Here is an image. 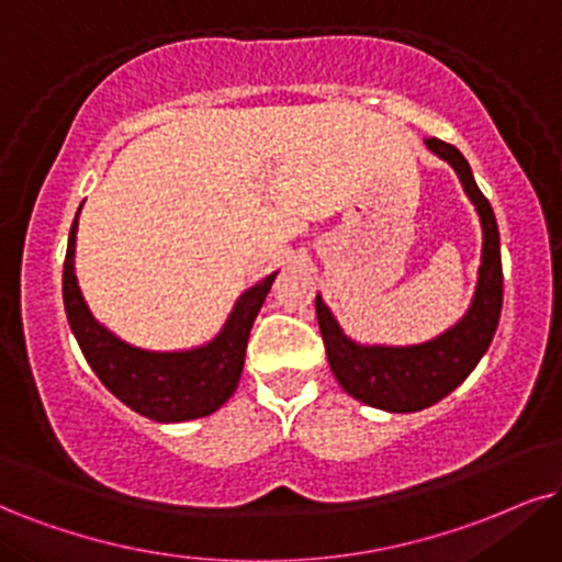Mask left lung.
Returning <instances> with one entry per match:
<instances>
[{
    "label": "left lung",
    "instance_id": "1",
    "mask_svg": "<svg viewBox=\"0 0 562 562\" xmlns=\"http://www.w3.org/2000/svg\"><path fill=\"white\" fill-rule=\"evenodd\" d=\"M425 145L429 154L442 158L456 171L482 226V258L480 270H476V286L461 321L422 344H359L344 334L323 296H315L317 325H321L325 355H328V364L338 385L362 404L391 414L422 412V408L438 404L472 375L484 351L493 344L503 307L501 232H497L493 205L476 187L472 166L459 148L438 140V137H429Z\"/></svg>",
    "mask_w": 562,
    "mask_h": 562
}]
</instances>
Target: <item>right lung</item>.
I'll list each match as a JSON object with an SVG mask.
<instances>
[{"label":"right lung","mask_w":562,"mask_h":562,"mask_svg":"<svg viewBox=\"0 0 562 562\" xmlns=\"http://www.w3.org/2000/svg\"><path fill=\"white\" fill-rule=\"evenodd\" d=\"M80 207L69 228L61 296H65L69 328L78 338L90 370L124 406H130L140 417L154 422H190L213 414L237 391L249 330L279 270L239 294L232 313L211 341L175 351L140 349V346L122 341L106 325L95 321L80 292L78 276H75Z\"/></svg>","instance_id":"right-lung-1"}]
</instances>
